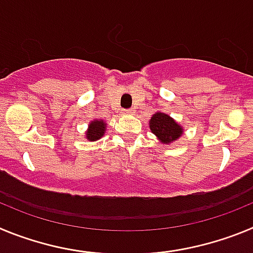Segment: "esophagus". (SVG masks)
<instances>
[{
    "label": "esophagus",
    "instance_id": "esophagus-1",
    "mask_svg": "<svg viewBox=\"0 0 253 253\" xmlns=\"http://www.w3.org/2000/svg\"><path fill=\"white\" fill-rule=\"evenodd\" d=\"M123 113L126 114V115H131V114L134 113V110L133 109H128V110H123Z\"/></svg>",
    "mask_w": 253,
    "mask_h": 253
}]
</instances>
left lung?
<instances>
[{
  "mask_svg": "<svg viewBox=\"0 0 253 253\" xmlns=\"http://www.w3.org/2000/svg\"><path fill=\"white\" fill-rule=\"evenodd\" d=\"M149 129L162 144H171L184 134V126L166 113L157 111L149 120Z\"/></svg>",
  "mask_w": 253,
  "mask_h": 253,
  "instance_id": "left-lung-1",
  "label": "left lung"
}]
</instances>
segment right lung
<instances>
[{"label":"right lung","mask_w":253,"mask_h":253,"mask_svg":"<svg viewBox=\"0 0 253 253\" xmlns=\"http://www.w3.org/2000/svg\"><path fill=\"white\" fill-rule=\"evenodd\" d=\"M107 123L102 119H93L88 123L86 130V139L88 142H96L100 138L104 137L105 131H106Z\"/></svg>","instance_id":"1"}]
</instances>
